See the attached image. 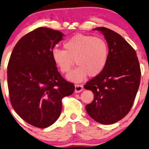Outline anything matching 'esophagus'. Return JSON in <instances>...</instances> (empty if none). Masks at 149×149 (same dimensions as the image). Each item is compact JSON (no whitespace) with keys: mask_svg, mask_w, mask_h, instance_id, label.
<instances>
[{"mask_svg":"<svg viewBox=\"0 0 149 149\" xmlns=\"http://www.w3.org/2000/svg\"><path fill=\"white\" fill-rule=\"evenodd\" d=\"M83 90V86L82 84L75 85V93H80Z\"/></svg>","mask_w":149,"mask_h":149,"instance_id":"obj_1","label":"esophagus"}]
</instances>
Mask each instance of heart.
Here are the masks:
<instances>
[{
  "mask_svg": "<svg viewBox=\"0 0 149 149\" xmlns=\"http://www.w3.org/2000/svg\"><path fill=\"white\" fill-rule=\"evenodd\" d=\"M63 49L55 48L52 58L62 73H67L74 64L78 65L67 76L69 80L80 82L87 76H98L108 61L109 47L102 37L78 34L63 43Z\"/></svg>",
  "mask_w": 149,
  "mask_h": 149,
  "instance_id": "obj_1",
  "label": "heart"
}]
</instances>
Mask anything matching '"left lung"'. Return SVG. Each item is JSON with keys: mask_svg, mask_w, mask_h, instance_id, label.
Listing matches in <instances>:
<instances>
[{"mask_svg": "<svg viewBox=\"0 0 149 149\" xmlns=\"http://www.w3.org/2000/svg\"><path fill=\"white\" fill-rule=\"evenodd\" d=\"M94 30L104 34L109 47L107 65L102 73L86 83L94 100L86 106L95 121L110 125L123 118L134 104L141 71L135 49L116 32L105 27Z\"/></svg>", "mask_w": 149, "mask_h": 149, "instance_id": "left-lung-1", "label": "left lung"}]
</instances>
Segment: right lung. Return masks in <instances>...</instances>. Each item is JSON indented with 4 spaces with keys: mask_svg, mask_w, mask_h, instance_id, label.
Segmentation results:
<instances>
[{
    "mask_svg": "<svg viewBox=\"0 0 149 149\" xmlns=\"http://www.w3.org/2000/svg\"><path fill=\"white\" fill-rule=\"evenodd\" d=\"M63 36L58 31L37 28L17 41L8 63L13 108L36 127L54 123L61 115L63 98L74 92V84L61 76L52 58L53 48Z\"/></svg>",
    "mask_w": 149,
    "mask_h": 149,
    "instance_id": "1",
    "label": "right lung"
}]
</instances>
